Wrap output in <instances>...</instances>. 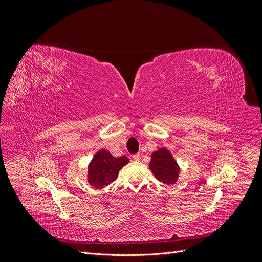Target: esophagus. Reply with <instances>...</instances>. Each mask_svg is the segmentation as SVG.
I'll use <instances>...</instances> for the list:
<instances>
[{
	"label": "esophagus",
	"instance_id": "obj_1",
	"mask_svg": "<svg viewBox=\"0 0 262 262\" xmlns=\"http://www.w3.org/2000/svg\"><path fill=\"white\" fill-rule=\"evenodd\" d=\"M132 158H133V161L139 162V161L141 160V155H140V154H134V155L132 156Z\"/></svg>",
	"mask_w": 262,
	"mask_h": 262
}]
</instances>
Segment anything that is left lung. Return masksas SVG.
I'll list each match as a JSON object with an SVG mask.
<instances>
[{
  "label": "left lung",
  "mask_w": 262,
  "mask_h": 262,
  "mask_svg": "<svg viewBox=\"0 0 262 262\" xmlns=\"http://www.w3.org/2000/svg\"><path fill=\"white\" fill-rule=\"evenodd\" d=\"M149 169L152 170L156 179L163 184H176L179 177V166L175 158L167 148L162 147L152 153L149 162Z\"/></svg>",
  "instance_id": "left-lung-1"
}]
</instances>
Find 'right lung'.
<instances>
[{
  "instance_id": "add662e5",
  "label": "right lung",
  "mask_w": 262,
  "mask_h": 262,
  "mask_svg": "<svg viewBox=\"0 0 262 262\" xmlns=\"http://www.w3.org/2000/svg\"><path fill=\"white\" fill-rule=\"evenodd\" d=\"M128 163L129 158L126 156L115 157L108 150L101 148L89 164L87 181L97 189L105 188L117 179L119 170Z\"/></svg>"
}]
</instances>
